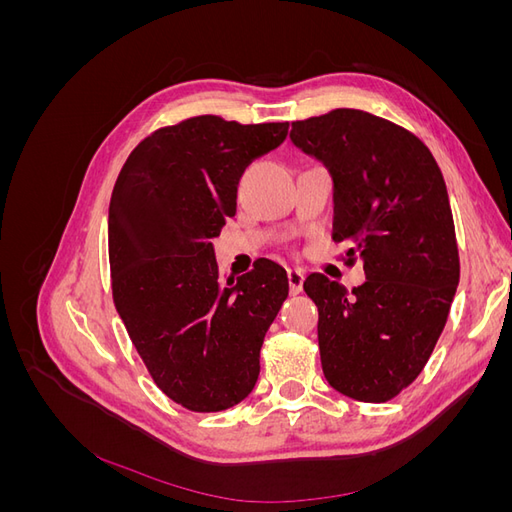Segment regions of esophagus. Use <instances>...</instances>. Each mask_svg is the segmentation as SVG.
Wrapping results in <instances>:
<instances>
[{
  "label": "esophagus",
  "instance_id": "obj_1",
  "mask_svg": "<svg viewBox=\"0 0 512 512\" xmlns=\"http://www.w3.org/2000/svg\"><path fill=\"white\" fill-rule=\"evenodd\" d=\"M303 280H305V273L301 269H288L290 294H299L303 290Z\"/></svg>",
  "mask_w": 512,
  "mask_h": 512
}]
</instances>
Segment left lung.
Instances as JSON below:
<instances>
[{"label":"left lung","mask_w":512,"mask_h":512,"mask_svg":"<svg viewBox=\"0 0 512 512\" xmlns=\"http://www.w3.org/2000/svg\"><path fill=\"white\" fill-rule=\"evenodd\" d=\"M290 141L329 170L333 241L367 277L352 292L322 273L303 282L324 378L356 401H389L429 361L459 284L442 170L412 132L356 108L294 121Z\"/></svg>","instance_id":"obj_1"}]
</instances>
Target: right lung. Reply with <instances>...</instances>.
Wrapping results in <instances>:
<instances>
[{
  "instance_id": "1",
  "label": "right lung",
  "mask_w": 512,
  "mask_h": 512,
  "mask_svg": "<svg viewBox=\"0 0 512 512\" xmlns=\"http://www.w3.org/2000/svg\"><path fill=\"white\" fill-rule=\"evenodd\" d=\"M286 134L288 121L185 119L147 136L113 188L115 307L151 378L188 410L220 412L252 393L265 333L288 297L286 271L267 258L222 280L211 243L237 211L245 166Z\"/></svg>"
}]
</instances>
